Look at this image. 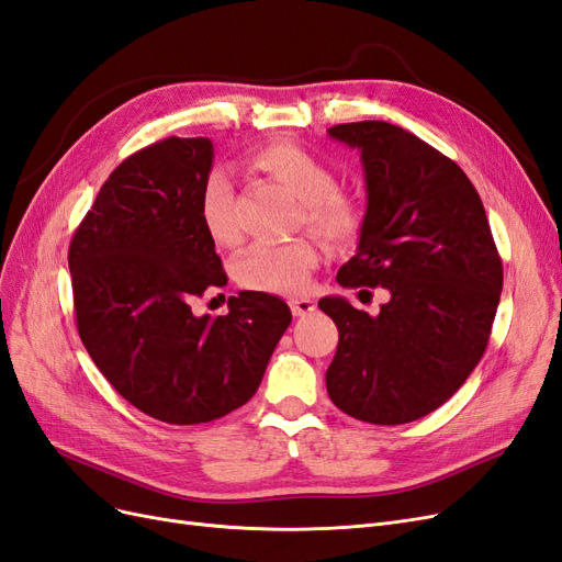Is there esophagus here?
I'll return each mask as SVG.
<instances>
[{
    "label": "esophagus",
    "mask_w": 562,
    "mask_h": 562,
    "mask_svg": "<svg viewBox=\"0 0 562 562\" xmlns=\"http://www.w3.org/2000/svg\"><path fill=\"white\" fill-rule=\"evenodd\" d=\"M291 312L293 316H307L316 310V302L312 297H291Z\"/></svg>",
    "instance_id": "obj_1"
}]
</instances>
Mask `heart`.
Listing matches in <instances>:
<instances>
[{"label": "heart", "mask_w": 562, "mask_h": 562, "mask_svg": "<svg viewBox=\"0 0 562 562\" xmlns=\"http://www.w3.org/2000/svg\"><path fill=\"white\" fill-rule=\"evenodd\" d=\"M248 161L255 171L281 182L297 196V225H304L333 248H345L359 239L363 229L361 203L337 190L335 171L314 151L291 140H274L255 149ZM199 217L215 244L232 246L239 241L234 184L223 168H215L203 182ZM318 262L321 250L304 236L285 244H255L236 262V279L248 291L300 293L307 288Z\"/></svg>", "instance_id": "1"}]
</instances>
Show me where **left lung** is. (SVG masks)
<instances>
[{
	"instance_id": "left-lung-1",
	"label": "left lung",
	"mask_w": 562,
	"mask_h": 562,
	"mask_svg": "<svg viewBox=\"0 0 562 562\" xmlns=\"http://www.w3.org/2000/svg\"><path fill=\"white\" fill-rule=\"evenodd\" d=\"M328 133L361 149L368 192L359 250L337 283L389 293L378 316L318 300L339 330L328 396L356 419L394 427L434 413L483 359L502 258L479 192L436 147L386 122Z\"/></svg>"
}]
</instances>
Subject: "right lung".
Wrapping results in <instances>:
<instances>
[{
  "label": "right lung",
  "mask_w": 562,
  "mask_h": 562,
  "mask_svg": "<svg viewBox=\"0 0 562 562\" xmlns=\"http://www.w3.org/2000/svg\"><path fill=\"white\" fill-rule=\"evenodd\" d=\"M213 166L209 138H164L119 164L77 227V330L105 380L166 424L225 417L258 391L291 326L274 295L244 291L229 314L194 316L192 300L227 274L199 217Z\"/></svg>",
  "instance_id": "obj_1"
}]
</instances>
